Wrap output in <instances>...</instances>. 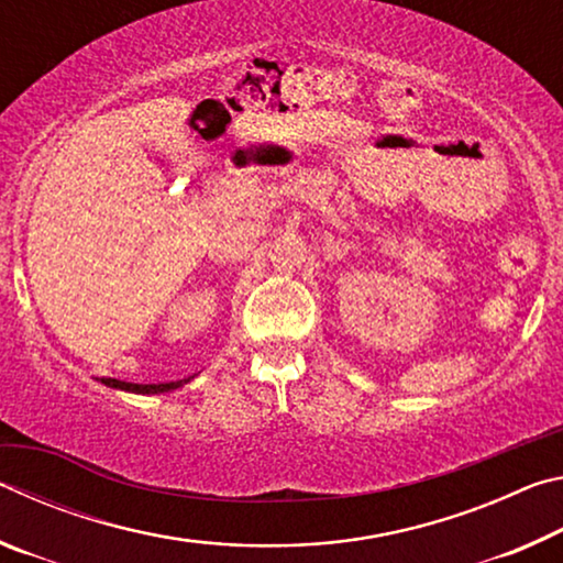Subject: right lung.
Here are the masks:
<instances>
[{
  "label": "right lung",
  "instance_id": "add662e5",
  "mask_svg": "<svg viewBox=\"0 0 563 563\" xmlns=\"http://www.w3.org/2000/svg\"><path fill=\"white\" fill-rule=\"evenodd\" d=\"M190 379V377H188ZM188 379H176V383H161V385H136V383H123V379H113V377H101L99 383L113 387V389H123V393H136V395H161L168 393V389H176L180 385H186Z\"/></svg>",
  "mask_w": 563,
  "mask_h": 563
}]
</instances>
